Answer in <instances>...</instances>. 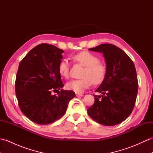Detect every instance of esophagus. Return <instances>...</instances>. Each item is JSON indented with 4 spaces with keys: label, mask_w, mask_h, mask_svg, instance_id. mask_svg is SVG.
<instances>
[{
    "label": "esophagus",
    "mask_w": 153,
    "mask_h": 153,
    "mask_svg": "<svg viewBox=\"0 0 153 153\" xmlns=\"http://www.w3.org/2000/svg\"><path fill=\"white\" fill-rule=\"evenodd\" d=\"M83 95H82V94H76V97H83Z\"/></svg>",
    "instance_id": "34e87169"
}]
</instances>
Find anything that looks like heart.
Here are the masks:
<instances>
[{"label": "heart", "instance_id": "b5f03b06", "mask_svg": "<svg viewBox=\"0 0 153 153\" xmlns=\"http://www.w3.org/2000/svg\"><path fill=\"white\" fill-rule=\"evenodd\" d=\"M74 62L85 66L82 73V79H74L66 84L67 88L76 93H82L91 85L92 83L97 85L101 83L106 76L105 65L100 62L98 56L87 51H83L72 57ZM58 71L62 76L68 78L70 64L68 60H62L58 65Z\"/></svg>", "mask_w": 153, "mask_h": 153}]
</instances>
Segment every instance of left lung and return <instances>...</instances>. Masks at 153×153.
I'll use <instances>...</instances> for the list:
<instances>
[{
  "label": "left lung",
  "mask_w": 153,
  "mask_h": 153,
  "mask_svg": "<svg viewBox=\"0 0 153 153\" xmlns=\"http://www.w3.org/2000/svg\"><path fill=\"white\" fill-rule=\"evenodd\" d=\"M89 51L103 54L106 62V76L95 90V102L87 109L95 122L106 126L122 122L134 108L138 91L135 65L121 48L111 44H101Z\"/></svg>",
  "instance_id": "8db88e82"
}]
</instances>
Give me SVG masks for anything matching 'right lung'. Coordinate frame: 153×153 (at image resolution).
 <instances>
[{
    "label": "right lung",
    "mask_w": 153,
    "mask_h": 153,
    "mask_svg": "<svg viewBox=\"0 0 153 153\" xmlns=\"http://www.w3.org/2000/svg\"><path fill=\"white\" fill-rule=\"evenodd\" d=\"M63 53L54 45L41 44L29 52L19 64L15 88L19 108L38 124H49L60 119L70 100L76 97L72 91L62 89L58 65ZM52 91H58L59 95H52Z\"/></svg>",
    "instance_id": "right-lung-1"
}]
</instances>
